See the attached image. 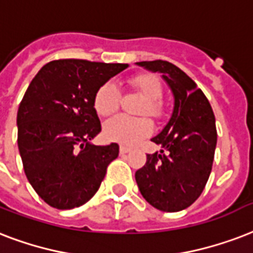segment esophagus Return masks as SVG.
<instances>
[{"label":"esophagus","mask_w":253,"mask_h":253,"mask_svg":"<svg viewBox=\"0 0 253 253\" xmlns=\"http://www.w3.org/2000/svg\"><path fill=\"white\" fill-rule=\"evenodd\" d=\"M131 148L130 147H126V146H121V148H119V152H121V155H125V154H127V152H130Z\"/></svg>","instance_id":"34e87169"}]
</instances>
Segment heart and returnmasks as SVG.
Returning a JSON list of instances; mask_svg holds the SVG:
<instances>
[{"label": "heart", "instance_id": "obj_1", "mask_svg": "<svg viewBox=\"0 0 253 253\" xmlns=\"http://www.w3.org/2000/svg\"><path fill=\"white\" fill-rule=\"evenodd\" d=\"M128 84L143 96L144 101L139 109V114H147L159 119L165 114V107L161 98L163 94L161 81L152 74H138L128 81ZM121 94L113 84H105L98 88L94 95V109L101 117H109L119 107ZM152 123L146 117L130 118L118 115L106 122L103 127L105 136L109 140L122 144H135L147 135L151 134Z\"/></svg>", "mask_w": 253, "mask_h": 253}]
</instances>
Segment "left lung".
I'll return each mask as SVG.
<instances>
[{
  "mask_svg": "<svg viewBox=\"0 0 253 253\" xmlns=\"http://www.w3.org/2000/svg\"><path fill=\"white\" fill-rule=\"evenodd\" d=\"M136 65L161 73L173 94V111L165 128L151 139L163 148L147 155L135 180L152 207L182 211L199 198L210 178L217 140L215 115L203 91L179 67L162 59Z\"/></svg>",
  "mask_w": 253,
  "mask_h": 253,
  "instance_id": "left-lung-1",
  "label": "left lung"
}]
</instances>
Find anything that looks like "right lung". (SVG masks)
Here are the masks:
<instances>
[{
	"label": "right lung",
	"instance_id": "obj_1",
	"mask_svg": "<svg viewBox=\"0 0 253 253\" xmlns=\"http://www.w3.org/2000/svg\"><path fill=\"white\" fill-rule=\"evenodd\" d=\"M127 67L58 59L29 84L17 113L19 155L29 183L51 207L70 210L88 202L118 157L117 143H90L101 132L94 95Z\"/></svg>",
	"mask_w": 253,
	"mask_h": 253
}]
</instances>
